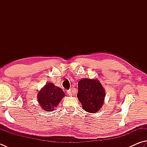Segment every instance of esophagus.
I'll list each match as a JSON object with an SVG mask.
<instances>
[{"mask_svg":"<svg viewBox=\"0 0 147 147\" xmlns=\"http://www.w3.org/2000/svg\"><path fill=\"white\" fill-rule=\"evenodd\" d=\"M66 93H67L68 95H69V96H71V95H72V93H71V90H69L66 91Z\"/></svg>","mask_w":147,"mask_h":147,"instance_id":"esophagus-1","label":"esophagus"}]
</instances>
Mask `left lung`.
<instances>
[{"instance_id": "obj_1", "label": "left lung", "mask_w": 147, "mask_h": 147, "mask_svg": "<svg viewBox=\"0 0 147 147\" xmlns=\"http://www.w3.org/2000/svg\"><path fill=\"white\" fill-rule=\"evenodd\" d=\"M104 97L105 91L98 80L83 79L78 82L77 98L86 112H97L103 105Z\"/></svg>"}]
</instances>
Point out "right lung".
I'll return each instance as SVG.
<instances>
[{
	"mask_svg": "<svg viewBox=\"0 0 147 147\" xmlns=\"http://www.w3.org/2000/svg\"><path fill=\"white\" fill-rule=\"evenodd\" d=\"M63 96L65 93L60 88L49 83L39 91L38 100L43 109L50 112L57 106Z\"/></svg>",
	"mask_w": 147,
	"mask_h": 147,
	"instance_id": "add662e5",
	"label": "right lung"
}]
</instances>
